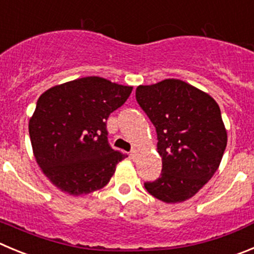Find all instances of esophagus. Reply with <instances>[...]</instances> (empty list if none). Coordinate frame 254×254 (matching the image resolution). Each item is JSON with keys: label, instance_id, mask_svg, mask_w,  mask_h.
I'll return each instance as SVG.
<instances>
[{"label": "esophagus", "instance_id": "34e87169", "mask_svg": "<svg viewBox=\"0 0 254 254\" xmlns=\"http://www.w3.org/2000/svg\"><path fill=\"white\" fill-rule=\"evenodd\" d=\"M130 156H131L132 159H136L139 156V149H132L131 153H130Z\"/></svg>", "mask_w": 254, "mask_h": 254}]
</instances>
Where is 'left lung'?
<instances>
[{
  "label": "left lung",
  "mask_w": 254,
  "mask_h": 254,
  "mask_svg": "<svg viewBox=\"0 0 254 254\" xmlns=\"http://www.w3.org/2000/svg\"><path fill=\"white\" fill-rule=\"evenodd\" d=\"M136 101L158 135L162 175L144 184L165 203L195 195L219 168L227 130L217 101L207 92L178 79L136 87Z\"/></svg>",
  "instance_id": "1"
}]
</instances>
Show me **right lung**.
<instances>
[{
  "mask_svg": "<svg viewBox=\"0 0 254 254\" xmlns=\"http://www.w3.org/2000/svg\"><path fill=\"white\" fill-rule=\"evenodd\" d=\"M131 90L104 77L87 76L41 94L28 132L36 163L56 188L77 196L110 182L127 155L109 145L106 120Z\"/></svg>",
  "mask_w": 254,
  "mask_h": 254,
  "instance_id": "obj_1",
  "label": "right lung"
}]
</instances>
